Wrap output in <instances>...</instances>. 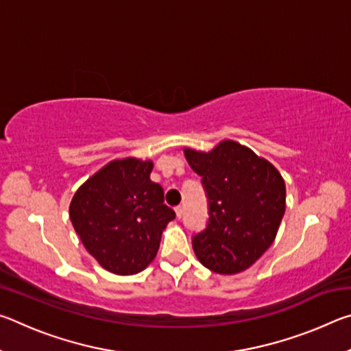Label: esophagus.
Here are the masks:
<instances>
[{
  "instance_id": "esophagus-1",
  "label": "esophagus",
  "mask_w": 351,
  "mask_h": 351,
  "mask_svg": "<svg viewBox=\"0 0 351 351\" xmlns=\"http://www.w3.org/2000/svg\"><path fill=\"white\" fill-rule=\"evenodd\" d=\"M175 212H176V217H178V218L182 217V207H181V206H178L176 209H175Z\"/></svg>"
}]
</instances>
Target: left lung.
Wrapping results in <instances>:
<instances>
[{
    "label": "left lung",
    "mask_w": 351,
    "mask_h": 351,
    "mask_svg": "<svg viewBox=\"0 0 351 351\" xmlns=\"http://www.w3.org/2000/svg\"><path fill=\"white\" fill-rule=\"evenodd\" d=\"M187 162L203 180L209 223L193 235L195 255L218 274H239L274 241L287 203L278 170L251 148L221 141L210 152L184 148Z\"/></svg>",
    "instance_id": "left-lung-1"
}]
</instances>
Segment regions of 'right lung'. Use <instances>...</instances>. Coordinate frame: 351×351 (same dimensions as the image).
Listing matches in <instances>:
<instances>
[{
  "instance_id": "obj_1",
  "label": "right lung",
  "mask_w": 351,
  "mask_h": 351,
  "mask_svg": "<svg viewBox=\"0 0 351 351\" xmlns=\"http://www.w3.org/2000/svg\"><path fill=\"white\" fill-rule=\"evenodd\" d=\"M152 161L116 159L74 193L69 218L83 246L117 276L144 271L156 257L162 230L175 218L164 190L150 180Z\"/></svg>"
}]
</instances>
